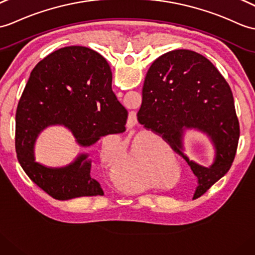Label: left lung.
<instances>
[{"mask_svg": "<svg viewBox=\"0 0 255 255\" xmlns=\"http://www.w3.org/2000/svg\"><path fill=\"white\" fill-rule=\"evenodd\" d=\"M138 122L169 143L186 159L199 186L201 197L226 175L235 159L240 137L233 92L208 58L190 50H174L153 62L145 76ZM195 128L211 138L216 162L203 168L183 154L182 132Z\"/></svg>", "mask_w": 255, "mask_h": 255, "instance_id": "left-lung-1", "label": "left lung"}]
</instances>
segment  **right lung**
<instances>
[{
    "label": "right lung",
    "instance_id": "1",
    "mask_svg": "<svg viewBox=\"0 0 255 255\" xmlns=\"http://www.w3.org/2000/svg\"><path fill=\"white\" fill-rule=\"evenodd\" d=\"M128 112L112 90L110 65L86 46H66L39 62L29 77L16 112L15 147L22 169L56 200L104 192L90 176L91 161L80 154L70 165L49 168L34 162L33 145L50 125H64L81 146L126 130Z\"/></svg>",
    "mask_w": 255,
    "mask_h": 255
}]
</instances>
